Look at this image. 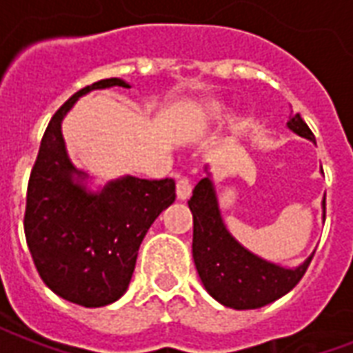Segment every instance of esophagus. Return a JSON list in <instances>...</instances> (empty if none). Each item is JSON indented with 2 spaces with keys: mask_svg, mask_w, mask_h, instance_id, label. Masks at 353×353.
Instances as JSON below:
<instances>
[{
  "mask_svg": "<svg viewBox=\"0 0 353 353\" xmlns=\"http://www.w3.org/2000/svg\"><path fill=\"white\" fill-rule=\"evenodd\" d=\"M176 192H177V199L179 200H187L191 196L192 192V187H191V181L187 179V177H177V183H176Z\"/></svg>",
  "mask_w": 353,
  "mask_h": 353,
  "instance_id": "esophagus-1",
  "label": "esophagus"
}]
</instances>
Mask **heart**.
Listing matches in <instances>:
<instances>
[{
	"label": "heart",
	"mask_w": 353,
	"mask_h": 353,
	"mask_svg": "<svg viewBox=\"0 0 353 353\" xmlns=\"http://www.w3.org/2000/svg\"><path fill=\"white\" fill-rule=\"evenodd\" d=\"M223 117H225V109L219 103H206L196 117V126H210V124L221 123Z\"/></svg>",
	"instance_id": "1"
}]
</instances>
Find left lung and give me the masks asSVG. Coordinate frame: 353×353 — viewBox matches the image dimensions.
Returning <instances> with one entry per match:
<instances>
[{"label": "left lung", "instance_id": "8db88e82", "mask_svg": "<svg viewBox=\"0 0 353 353\" xmlns=\"http://www.w3.org/2000/svg\"><path fill=\"white\" fill-rule=\"evenodd\" d=\"M288 128L316 141L308 124L295 111L289 113ZM189 208L192 212V259L206 291L223 306L253 310L278 301L301 281L314 257L312 253L303 265L285 268L245 250L223 223L210 174L196 183Z\"/></svg>", "mask_w": 353, "mask_h": 353}]
</instances>
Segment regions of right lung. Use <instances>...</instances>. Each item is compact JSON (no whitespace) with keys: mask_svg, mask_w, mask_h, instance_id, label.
<instances>
[{"mask_svg":"<svg viewBox=\"0 0 353 353\" xmlns=\"http://www.w3.org/2000/svg\"><path fill=\"white\" fill-rule=\"evenodd\" d=\"M109 87L130 85L117 77L92 83L52 115L30 174L24 214L28 248L45 285L85 308L105 306L124 295L141 240L176 200V181L170 177L124 176L88 191V174L70 161L64 117L81 96Z\"/></svg>","mask_w":353,"mask_h":353,"instance_id":"add662e5","label":"right lung"}]
</instances>
